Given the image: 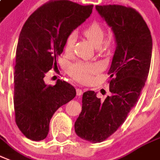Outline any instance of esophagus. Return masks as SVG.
I'll use <instances>...</instances> for the list:
<instances>
[{"instance_id": "obj_1", "label": "esophagus", "mask_w": 160, "mask_h": 160, "mask_svg": "<svg viewBox=\"0 0 160 160\" xmlns=\"http://www.w3.org/2000/svg\"><path fill=\"white\" fill-rule=\"evenodd\" d=\"M76 92H77V95L79 96V97H80V96H81L82 94V90L80 89V88H77V90H76Z\"/></svg>"}]
</instances>
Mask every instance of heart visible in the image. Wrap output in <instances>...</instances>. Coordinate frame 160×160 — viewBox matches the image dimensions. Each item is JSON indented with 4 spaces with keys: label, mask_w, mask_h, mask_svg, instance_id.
Instances as JSON below:
<instances>
[{
    "label": "heart",
    "mask_w": 160,
    "mask_h": 160,
    "mask_svg": "<svg viewBox=\"0 0 160 160\" xmlns=\"http://www.w3.org/2000/svg\"><path fill=\"white\" fill-rule=\"evenodd\" d=\"M83 34L95 48H98L104 40V28L98 22H93L86 28L83 31ZM76 41V33H71L67 36L65 42V51L70 53L72 50L73 44ZM109 44V43H107ZM98 67L97 65L84 62H76L72 64L68 68V72L73 78L82 82H86L91 79V77L98 72Z\"/></svg>",
    "instance_id": "1"
}]
</instances>
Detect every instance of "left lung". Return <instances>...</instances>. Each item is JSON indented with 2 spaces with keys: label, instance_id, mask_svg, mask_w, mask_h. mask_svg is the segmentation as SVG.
I'll return each mask as SVG.
<instances>
[{
  "label": "left lung",
  "instance_id": "8db88e82",
  "mask_svg": "<svg viewBox=\"0 0 160 160\" xmlns=\"http://www.w3.org/2000/svg\"><path fill=\"white\" fill-rule=\"evenodd\" d=\"M95 7L111 28L116 47L108 72L111 95L101 101L94 91L85 92L82 112L74 125L77 135L93 143L112 135L134 107L148 78L153 49L147 23L133 8L120 5Z\"/></svg>",
  "mask_w": 160,
  "mask_h": 160
}]
</instances>
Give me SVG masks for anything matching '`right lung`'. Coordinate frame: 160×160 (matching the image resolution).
I'll return each instance as SVG.
<instances>
[{
    "label": "right lung",
    "instance_id": "add662e5",
    "mask_svg": "<svg viewBox=\"0 0 160 160\" xmlns=\"http://www.w3.org/2000/svg\"><path fill=\"white\" fill-rule=\"evenodd\" d=\"M93 5L50 1L32 13L19 35L14 67V110L18 127L27 138L41 141L48 135L54 113L76 96L72 85L44 78L57 68L67 36L90 16Z\"/></svg>",
    "mask_w": 160,
    "mask_h": 160
}]
</instances>
